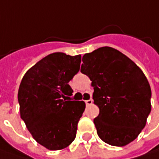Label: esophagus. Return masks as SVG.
Returning <instances> with one entry per match:
<instances>
[{"mask_svg":"<svg viewBox=\"0 0 159 159\" xmlns=\"http://www.w3.org/2000/svg\"><path fill=\"white\" fill-rule=\"evenodd\" d=\"M93 100L91 99V100H85V104H86L87 106H90V105H92L93 104Z\"/></svg>","mask_w":159,"mask_h":159,"instance_id":"esophagus-1","label":"esophagus"}]
</instances>
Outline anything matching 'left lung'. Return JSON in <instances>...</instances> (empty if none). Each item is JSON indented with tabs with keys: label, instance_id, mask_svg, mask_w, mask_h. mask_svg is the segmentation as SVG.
I'll return each instance as SVG.
<instances>
[{
	"label": "left lung",
	"instance_id": "8db88e82",
	"mask_svg": "<svg viewBox=\"0 0 159 159\" xmlns=\"http://www.w3.org/2000/svg\"><path fill=\"white\" fill-rule=\"evenodd\" d=\"M81 72L89 76L100 109L93 123L100 139L123 147L145 127L151 110V89L142 70L119 51L101 47L83 56Z\"/></svg>",
	"mask_w": 159,
	"mask_h": 159
}]
</instances>
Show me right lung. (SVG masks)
<instances>
[{"label": "right lung", "instance_id": "right-lung-1", "mask_svg": "<svg viewBox=\"0 0 159 159\" xmlns=\"http://www.w3.org/2000/svg\"><path fill=\"white\" fill-rule=\"evenodd\" d=\"M81 55L55 52L29 68L21 80L17 100L20 116L33 138L50 150L69 146L85 108L72 100L68 84L80 69Z\"/></svg>", "mask_w": 159, "mask_h": 159}]
</instances>
